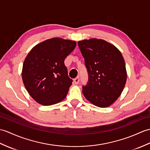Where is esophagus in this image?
<instances>
[{
  "instance_id": "34e87169",
  "label": "esophagus",
  "mask_w": 150,
  "mask_h": 150,
  "mask_svg": "<svg viewBox=\"0 0 150 150\" xmlns=\"http://www.w3.org/2000/svg\"><path fill=\"white\" fill-rule=\"evenodd\" d=\"M79 81H80V79H79V76H77V77L75 78L74 79V82L75 84H78V83H79Z\"/></svg>"
}]
</instances>
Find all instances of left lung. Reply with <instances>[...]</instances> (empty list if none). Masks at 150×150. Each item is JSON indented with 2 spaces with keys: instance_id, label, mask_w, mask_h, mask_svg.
Returning <instances> with one entry per match:
<instances>
[{
  "instance_id": "obj_1",
  "label": "left lung",
  "mask_w": 150,
  "mask_h": 150,
  "mask_svg": "<svg viewBox=\"0 0 150 150\" xmlns=\"http://www.w3.org/2000/svg\"><path fill=\"white\" fill-rule=\"evenodd\" d=\"M89 75L82 86L85 98L99 107H107L121 95L127 74L123 55L113 45L92 38L78 42Z\"/></svg>"
}]
</instances>
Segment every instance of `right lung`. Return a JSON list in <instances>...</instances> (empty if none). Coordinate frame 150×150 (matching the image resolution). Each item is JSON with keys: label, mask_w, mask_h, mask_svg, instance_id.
<instances>
[{"label": "right lung", "mask_w": 150, "mask_h": 150, "mask_svg": "<svg viewBox=\"0 0 150 150\" xmlns=\"http://www.w3.org/2000/svg\"><path fill=\"white\" fill-rule=\"evenodd\" d=\"M76 41L54 38L34 47L24 61L23 84L30 96L43 105H51L67 96L72 79L64 61L74 50Z\"/></svg>", "instance_id": "obj_1"}]
</instances>
